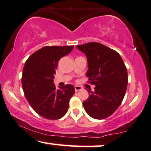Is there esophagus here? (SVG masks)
Returning a JSON list of instances; mask_svg holds the SVG:
<instances>
[{"label": "esophagus", "mask_w": 151, "mask_h": 151, "mask_svg": "<svg viewBox=\"0 0 151 151\" xmlns=\"http://www.w3.org/2000/svg\"><path fill=\"white\" fill-rule=\"evenodd\" d=\"M82 90V88H81V86H75V91L76 92H78V91H79V90Z\"/></svg>", "instance_id": "esophagus-1"}]
</instances>
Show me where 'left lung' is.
Returning a JSON list of instances; mask_svg holds the SVG:
<instances>
[{
  "instance_id": "obj_1",
  "label": "left lung",
  "mask_w": 151,
  "mask_h": 151,
  "mask_svg": "<svg viewBox=\"0 0 151 151\" xmlns=\"http://www.w3.org/2000/svg\"><path fill=\"white\" fill-rule=\"evenodd\" d=\"M86 55L89 83L95 91L88 90L89 97L83 102L89 116L103 119L111 115L121 104L128 84L127 67L116 51L98 42L77 45Z\"/></svg>"
}]
</instances>
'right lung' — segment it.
<instances>
[{
    "label": "right lung",
    "mask_w": 151,
    "mask_h": 151,
    "mask_svg": "<svg viewBox=\"0 0 151 151\" xmlns=\"http://www.w3.org/2000/svg\"><path fill=\"white\" fill-rule=\"evenodd\" d=\"M74 46H46L33 53L24 65L22 86L32 109L42 117L58 119L68 111L69 101L75 93L72 85L56 89L54 75L59 59L71 52Z\"/></svg>",
    "instance_id": "add662e5"
}]
</instances>
